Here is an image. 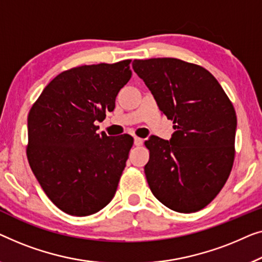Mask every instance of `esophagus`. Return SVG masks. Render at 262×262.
<instances>
[{
    "instance_id": "obj_1",
    "label": "esophagus",
    "mask_w": 262,
    "mask_h": 262,
    "mask_svg": "<svg viewBox=\"0 0 262 262\" xmlns=\"http://www.w3.org/2000/svg\"><path fill=\"white\" fill-rule=\"evenodd\" d=\"M143 143V140L141 138H139V136H134V145L135 146H141Z\"/></svg>"
}]
</instances>
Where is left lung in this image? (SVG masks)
I'll return each mask as SVG.
<instances>
[{
	"instance_id": "1",
	"label": "left lung",
	"mask_w": 262,
	"mask_h": 262,
	"mask_svg": "<svg viewBox=\"0 0 262 262\" xmlns=\"http://www.w3.org/2000/svg\"><path fill=\"white\" fill-rule=\"evenodd\" d=\"M160 112L173 121L169 141L152 135L145 141L149 189L177 212H196L226 184L235 158L236 113L208 70L176 58L133 61Z\"/></svg>"
}]
</instances>
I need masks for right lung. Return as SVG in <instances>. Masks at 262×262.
I'll use <instances>...</instances> for the list:
<instances>
[{
	"label": "right lung",
	"mask_w": 262,
	"mask_h": 262,
	"mask_svg": "<svg viewBox=\"0 0 262 262\" xmlns=\"http://www.w3.org/2000/svg\"><path fill=\"white\" fill-rule=\"evenodd\" d=\"M130 61L66 70L29 110V166L46 196L69 215H93L115 196L134 140L97 133L95 122L115 108L132 77Z\"/></svg>",
	"instance_id": "obj_1"
}]
</instances>
